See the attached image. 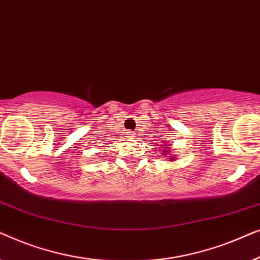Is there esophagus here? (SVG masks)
<instances>
[{"label": "esophagus", "mask_w": 260, "mask_h": 260, "mask_svg": "<svg viewBox=\"0 0 260 260\" xmlns=\"http://www.w3.org/2000/svg\"><path fill=\"white\" fill-rule=\"evenodd\" d=\"M127 135H129L130 137H135V134H134V133H129V134H127Z\"/></svg>", "instance_id": "obj_1"}]
</instances>
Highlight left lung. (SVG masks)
I'll return each mask as SVG.
<instances>
[{"instance_id":"1","label":"left lung","mask_w":260,"mask_h":260,"mask_svg":"<svg viewBox=\"0 0 260 260\" xmlns=\"http://www.w3.org/2000/svg\"><path fill=\"white\" fill-rule=\"evenodd\" d=\"M168 152H169V150H168ZM169 159H172V161H173V159H175V157H174V158H169Z\"/></svg>"}]
</instances>
